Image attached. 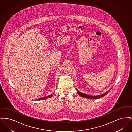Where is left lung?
Listing matches in <instances>:
<instances>
[{
    "label": "left lung",
    "instance_id": "obj_1",
    "mask_svg": "<svg viewBox=\"0 0 132 132\" xmlns=\"http://www.w3.org/2000/svg\"><path fill=\"white\" fill-rule=\"evenodd\" d=\"M111 89H110L109 90H108L107 92L104 93V94H100V95H88V94H85L84 93H82L81 92H80V91H79L77 89V92L78 93V94L81 96L82 97H84L86 98H88V99H92V100H95V99H98V98H101L103 97H104L105 95H106L108 93V92H109V90Z\"/></svg>",
    "mask_w": 132,
    "mask_h": 132
}]
</instances>
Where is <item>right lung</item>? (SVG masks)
<instances>
[{"label": "right lung", "mask_w": 132, "mask_h": 132, "mask_svg": "<svg viewBox=\"0 0 132 132\" xmlns=\"http://www.w3.org/2000/svg\"><path fill=\"white\" fill-rule=\"evenodd\" d=\"M52 96V95L51 94H50V95H48V96H44V97H42V98H41L38 99L37 100H45V99H47V98H50Z\"/></svg>", "instance_id": "add662e5"}]
</instances>
